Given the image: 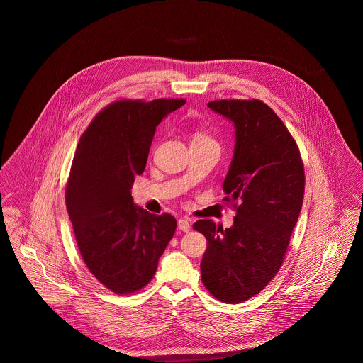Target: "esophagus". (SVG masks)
I'll use <instances>...</instances> for the list:
<instances>
[{"label": "esophagus", "mask_w": 363, "mask_h": 363, "mask_svg": "<svg viewBox=\"0 0 363 363\" xmlns=\"http://www.w3.org/2000/svg\"><path fill=\"white\" fill-rule=\"evenodd\" d=\"M177 228L183 232H189L191 229V222L187 218H180L177 220Z\"/></svg>", "instance_id": "esophagus-1"}]
</instances>
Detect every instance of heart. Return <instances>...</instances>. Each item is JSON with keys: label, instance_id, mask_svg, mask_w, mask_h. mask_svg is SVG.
Segmentation results:
<instances>
[{"label": "heart", "instance_id": "heart-1", "mask_svg": "<svg viewBox=\"0 0 363 363\" xmlns=\"http://www.w3.org/2000/svg\"><path fill=\"white\" fill-rule=\"evenodd\" d=\"M194 140H209V137H208L207 134L201 133V131H197L196 135H194Z\"/></svg>", "mask_w": 363, "mask_h": 363}]
</instances>
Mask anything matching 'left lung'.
Returning <instances> with one entry per match:
<instances>
[{"instance_id":"1","label":"left lung","mask_w":363,"mask_h":363,"mask_svg":"<svg viewBox=\"0 0 363 363\" xmlns=\"http://www.w3.org/2000/svg\"><path fill=\"white\" fill-rule=\"evenodd\" d=\"M208 107L229 118L235 154L223 182L236 211L233 225L211 219L193 228L207 238L201 279L223 303H242L262 291L279 271L305 194L299 148L274 110L253 101H213Z\"/></svg>"}]
</instances>
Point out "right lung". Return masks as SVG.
I'll return each instance as SVG.
<instances>
[{
  "instance_id": "right-lung-1",
  "label": "right lung",
  "mask_w": 363,
  "mask_h": 363,
  "mask_svg": "<svg viewBox=\"0 0 363 363\" xmlns=\"http://www.w3.org/2000/svg\"><path fill=\"white\" fill-rule=\"evenodd\" d=\"M184 104L117 101L79 138L65 189L67 211L88 269L114 294L148 285L174 235V216L137 207L131 187L145 169L156 125Z\"/></svg>"
}]
</instances>
